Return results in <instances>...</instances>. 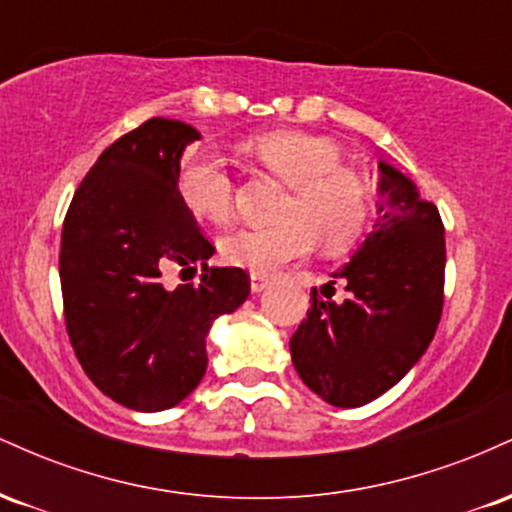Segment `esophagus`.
I'll use <instances>...</instances> for the list:
<instances>
[{
    "instance_id": "34e87169",
    "label": "esophagus",
    "mask_w": 512,
    "mask_h": 512,
    "mask_svg": "<svg viewBox=\"0 0 512 512\" xmlns=\"http://www.w3.org/2000/svg\"><path fill=\"white\" fill-rule=\"evenodd\" d=\"M269 274H262V272H252L250 274V289H252V293H260V291H264L269 286Z\"/></svg>"
}]
</instances>
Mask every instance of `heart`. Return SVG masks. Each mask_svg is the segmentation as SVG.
Instances as JSON below:
<instances>
[{
    "instance_id": "heart-1",
    "label": "heart",
    "mask_w": 512,
    "mask_h": 512,
    "mask_svg": "<svg viewBox=\"0 0 512 512\" xmlns=\"http://www.w3.org/2000/svg\"><path fill=\"white\" fill-rule=\"evenodd\" d=\"M250 151L264 168L291 187L281 223L238 228L219 240L221 257L250 272H274L322 248L339 252L361 236L370 216L368 187L342 166V151L330 139L301 132H272L255 139ZM182 202L199 219L226 223L236 211V182L219 154L197 149L180 168Z\"/></svg>"
}]
</instances>
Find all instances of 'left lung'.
Returning <instances> with one entry per match:
<instances>
[{
	"label": "left lung",
	"mask_w": 512,
	"mask_h": 512,
	"mask_svg": "<svg viewBox=\"0 0 512 512\" xmlns=\"http://www.w3.org/2000/svg\"><path fill=\"white\" fill-rule=\"evenodd\" d=\"M378 170V219L332 274L349 293L337 303L313 291L289 342L303 383L342 409L395 387L426 354L443 313L445 228L436 204L421 199L402 170L385 161Z\"/></svg>",
	"instance_id": "8db88e82"
}]
</instances>
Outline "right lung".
<instances>
[{
	"instance_id": "1",
	"label": "right lung",
	"mask_w": 512,
	"mask_h": 512,
	"mask_svg": "<svg viewBox=\"0 0 512 512\" xmlns=\"http://www.w3.org/2000/svg\"><path fill=\"white\" fill-rule=\"evenodd\" d=\"M202 139L151 117L98 156L64 216L60 281L69 342L93 385L134 411L180 404L204 378L216 317L250 296L240 267H207L214 245L178 190L180 158ZM203 264L199 285L170 268Z\"/></svg>"
}]
</instances>
